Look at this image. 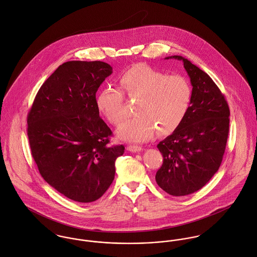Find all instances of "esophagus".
<instances>
[{"label":"esophagus","instance_id":"obj_1","mask_svg":"<svg viewBox=\"0 0 257 257\" xmlns=\"http://www.w3.org/2000/svg\"><path fill=\"white\" fill-rule=\"evenodd\" d=\"M127 150L129 152H132V153H138V152H141L142 151V147L140 146H135V145H130L127 147Z\"/></svg>","mask_w":257,"mask_h":257}]
</instances>
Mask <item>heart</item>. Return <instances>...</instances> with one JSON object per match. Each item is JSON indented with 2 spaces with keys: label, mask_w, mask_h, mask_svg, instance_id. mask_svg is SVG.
<instances>
[{
  "label": "heart",
  "mask_w": 257,
  "mask_h": 257,
  "mask_svg": "<svg viewBox=\"0 0 257 257\" xmlns=\"http://www.w3.org/2000/svg\"><path fill=\"white\" fill-rule=\"evenodd\" d=\"M120 89L106 86L95 98L98 111L112 125L126 117L123 94L136 99L137 114L117 130V137L127 142H145L160 134L174 131L183 121L191 101V86L180 75L166 73L145 64L135 65L119 77Z\"/></svg>",
  "instance_id": "heart-1"
}]
</instances>
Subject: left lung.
Here are the masks:
<instances>
[{"label":"left lung","instance_id":"1","mask_svg":"<svg viewBox=\"0 0 257 257\" xmlns=\"http://www.w3.org/2000/svg\"><path fill=\"white\" fill-rule=\"evenodd\" d=\"M166 59L183 62L193 87L183 121L158 144L164 162L156 181L172 196H185L198 191L219 170L228 140L229 109L208 74L182 56Z\"/></svg>","mask_w":257,"mask_h":257}]
</instances>
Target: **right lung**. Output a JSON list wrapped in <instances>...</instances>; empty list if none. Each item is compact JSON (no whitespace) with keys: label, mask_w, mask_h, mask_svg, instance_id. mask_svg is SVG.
Wrapping results in <instances>:
<instances>
[{"label":"right lung","mask_w":257,"mask_h":257,"mask_svg":"<svg viewBox=\"0 0 257 257\" xmlns=\"http://www.w3.org/2000/svg\"><path fill=\"white\" fill-rule=\"evenodd\" d=\"M112 74L101 61H69L39 88L28 115L31 155L44 180L69 199L100 198L114 179L124 146H109L95 93Z\"/></svg>","instance_id":"1"}]
</instances>
